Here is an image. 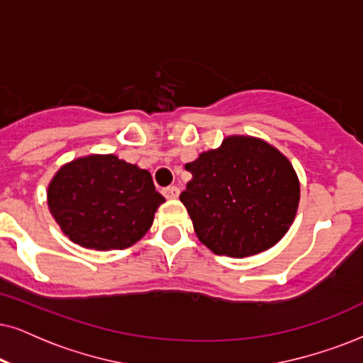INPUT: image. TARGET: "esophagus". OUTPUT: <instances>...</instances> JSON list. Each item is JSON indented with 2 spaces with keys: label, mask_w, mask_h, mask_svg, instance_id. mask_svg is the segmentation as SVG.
Here are the masks:
<instances>
[{
  "label": "esophagus",
  "mask_w": 363,
  "mask_h": 363,
  "mask_svg": "<svg viewBox=\"0 0 363 363\" xmlns=\"http://www.w3.org/2000/svg\"><path fill=\"white\" fill-rule=\"evenodd\" d=\"M162 192H164V196L167 197V199H177V196H179V189L176 186H169Z\"/></svg>",
  "instance_id": "1"
}]
</instances>
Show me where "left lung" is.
<instances>
[{"mask_svg":"<svg viewBox=\"0 0 363 363\" xmlns=\"http://www.w3.org/2000/svg\"><path fill=\"white\" fill-rule=\"evenodd\" d=\"M192 174L179 196L199 241L216 255H258L290 229L300 203L291 162L268 142L231 135L186 164Z\"/></svg>","mask_w":363,"mask_h":363,"instance_id":"obj_1","label":"left lung"}]
</instances>
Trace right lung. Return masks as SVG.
<instances>
[{
    "mask_svg": "<svg viewBox=\"0 0 363 363\" xmlns=\"http://www.w3.org/2000/svg\"><path fill=\"white\" fill-rule=\"evenodd\" d=\"M47 196L65 236L97 251L125 250L139 241L166 201L149 171L113 154L86 155L60 167Z\"/></svg>",
    "mask_w": 363,
    "mask_h": 363,
    "instance_id": "obj_1",
    "label": "right lung"
}]
</instances>
